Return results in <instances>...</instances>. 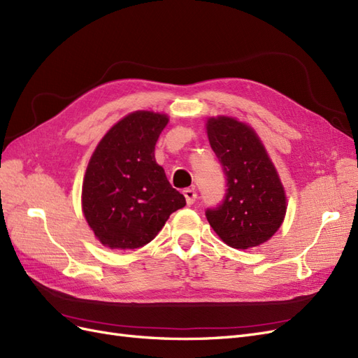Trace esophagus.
<instances>
[{"mask_svg":"<svg viewBox=\"0 0 358 358\" xmlns=\"http://www.w3.org/2000/svg\"><path fill=\"white\" fill-rule=\"evenodd\" d=\"M183 196H185L187 203L191 206V204H194V201H196V199H197V192L194 188H187L185 191H183Z\"/></svg>","mask_w":358,"mask_h":358,"instance_id":"1","label":"esophagus"}]
</instances>
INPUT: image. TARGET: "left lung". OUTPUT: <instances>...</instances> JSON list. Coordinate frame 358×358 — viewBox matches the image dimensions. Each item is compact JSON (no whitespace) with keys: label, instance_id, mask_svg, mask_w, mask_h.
<instances>
[{"label":"left lung","instance_id":"obj_1","mask_svg":"<svg viewBox=\"0 0 358 358\" xmlns=\"http://www.w3.org/2000/svg\"><path fill=\"white\" fill-rule=\"evenodd\" d=\"M206 133L229 185L222 204L208 209L206 218L225 245H263L282 225L288 206L273 161L255 129L237 117L210 116Z\"/></svg>","mask_w":358,"mask_h":358}]
</instances>
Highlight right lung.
<instances>
[{"label": "right lung", "mask_w": 358, "mask_h": 358, "mask_svg": "<svg viewBox=\"0 0 358 358\" xmlns=\"http://www.w3.org/2000/svg\"><path fill=\"white\" fill-rule=\"evenodd\" d=\"M167 124L166 113L131 112L110 127L92 152L82 183V212L103 246H143L187 204L155 161V143Z\"/></svg>", "instance_id": "1"}]
</instances>
